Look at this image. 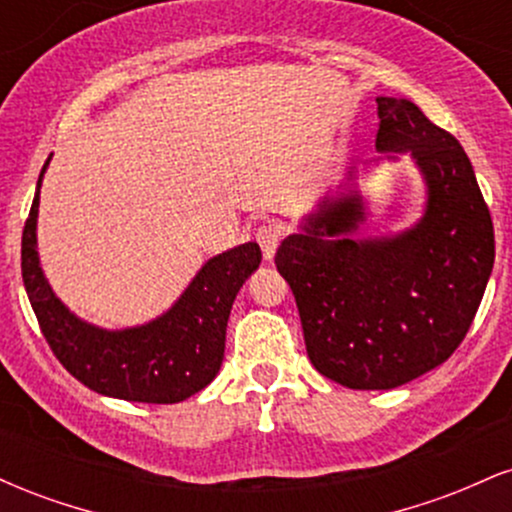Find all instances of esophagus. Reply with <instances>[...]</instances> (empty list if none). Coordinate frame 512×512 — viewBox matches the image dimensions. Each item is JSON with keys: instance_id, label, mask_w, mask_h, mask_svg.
Returning a JSON list of instances; mask_svg holds the SVG:
<instances>
[{"instance_id": "obj_1", "label": "esophagus", "mask_w": 512, "mask_h": 512, "mask_svg": "<svg viewBox=\"0 0 512 512\" xmlns=\"http://www.w3.org/2000/svg\"><path fill=\"white\" fill-rule=\"evenodd\" d=\"M255 238H257V243H260L264 260L267 262L274 260V252H276V248H279V240H281L279 228L272 226V223H267V226L257 228Z\"/></svg>"}]
</instances>
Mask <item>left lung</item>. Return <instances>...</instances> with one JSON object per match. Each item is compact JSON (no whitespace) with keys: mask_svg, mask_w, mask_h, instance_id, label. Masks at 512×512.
Masks as SVG:
<instances>
[{"mask_svg":"<svg viewBox=\"0 0 512 512\" xmlns=\"http://www.w3.org/2000/svg\"><path fill=\"white\" fill-rule=\"evenodd\" d=\"M375 101L380 156L346 168L274 257L296 296L310 363L351 390H392L448 361L496 255L489 207L460 142L407 98ZM404 153L425 182L422 216L404 232L361 237L369 200L357 180Z\"/></svg>","mask_w":512,"mask_h":512,"instance_id":"8db88e82","label":"left lung"}]
</instances>
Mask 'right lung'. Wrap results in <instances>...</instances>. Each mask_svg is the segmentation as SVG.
I'll list each match as a JSON object with an SVG mask.
<instances>
[{
  "label": "right lung",
  "instance_id": "obj_1",
  "mask_svg": "<svg viewBox=\"0 0 512 512\" xmlns=\"http://www.w3.org/2000/svg\"><path fill=\"white\" fill-rule=\"evenodd\" d=\"M40 170L21 240V274L28 301L50 349L79 383L105 397L175 404L197 395L219 373L233 301L262 262L257 243L209 257L178 301L142 325L108 330L84 320L52 291L38 255Z\"/></svg>",
  "mask_w": 512,
  "mask_h": 512
}]
</instances>
